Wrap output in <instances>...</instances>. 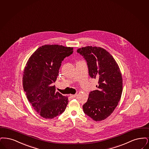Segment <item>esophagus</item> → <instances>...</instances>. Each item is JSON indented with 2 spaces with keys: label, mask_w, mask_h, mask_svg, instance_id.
<instances>
[{
  "label": "esophagus",
  "mask_w": 149,
  "mask_h": 149,
  "mask_svg": "<svg viewBox=\"0 0 149 149\" xmlns=\"http://www.w3.org/2000/svg\"><path fill=\"white\" fill-rule=\"evenodd\" d=\"M76 96H77L76 94V95H70V97L72 98H75Z\"/></svg>",
  "instance_id": "34e87169"
}]
</instances>
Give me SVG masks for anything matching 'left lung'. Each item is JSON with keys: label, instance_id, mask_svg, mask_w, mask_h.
Masks as SVG:
<instances>
[{"label": "left lung", "instance_id": "obj_1", "mask_svg": "<svg viewBox=\"0 0 149 149\" xmlns=\"http://www.w3.org/2000/svg\"><path fill=\"white\" fill-rule=\"evenodd\" d=\"M77 52L87 62L89 75L98 81L83 105L84 113L95 121H102L116 107L123 92V77L115 59L101 47L86 46Z\"/></svg>", "mask_w": 149, "mask_h": 149}]
</instances>
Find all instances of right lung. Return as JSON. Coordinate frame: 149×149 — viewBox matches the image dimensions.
Instances as JSON below:
<instances>
[{
    "label": "right lung",
    "mask_w": 149,
    "mask_h": 149,
    "mask_svg": "<svg viewBox=\"0 0 149 149\" xmlns=\"http://www.w3.org/2000/svg\"><path fill=\"white\" fill-rule=\"evenodd\" d=\"M72 47L63 45L40 47L29 58L23 75L26 97L40 116L52 119L62 113L68 102L67 96L56 91V82L62 61L73 53Z\"/></svg>",
    "instance_id": "add662e5"
}]
</instances>
